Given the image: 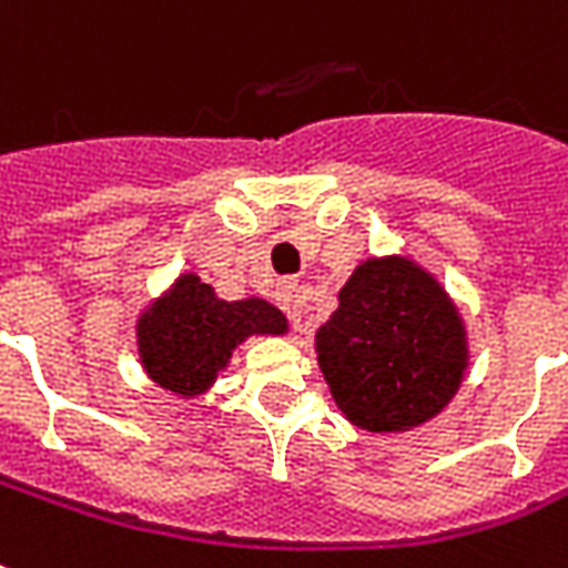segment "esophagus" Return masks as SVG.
I'll list each match as a JSON object with an SVG mask.
<instances>
[{
  "instance_id": "1",
  "label": "esophagus",
  "mask_w": 568,
  "mask_h": 568,
  "mask_svg": "<svg viewBox=\"0 0 568 568\" xmlns=\"http://www.w3.org/2000/svg\"><path fill=\"white\" fill-rule=\"evenodd\" d=\"M274 301L280 310H294V301H297V283H294V280H280L274 288Z\"/></svg>"
}]
</instances>
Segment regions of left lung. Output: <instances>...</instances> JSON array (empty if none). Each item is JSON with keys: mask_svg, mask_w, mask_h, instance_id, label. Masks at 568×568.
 Wrapping results in <instances>:
<instances>
[{"mask_svg": "<svg viewBox=\"0 0 568 568\" xmlns=\"http://www.w3.org/2000/svg\"><path fill=\"white\" fill-rule=\"evenodd\" d=\"M315 339L333 399L369 432H405L435 417L467 366L453 303L405 258L363 262Z\"/></svg>", "mask_w": 568, "mask_h": 568, "instance_id": "8db88e82", "label": "left lung"}]
</instances>
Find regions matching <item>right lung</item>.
Returning a JSON list of instances; mask_svg holds the SVG:
<instances>
[{
	"label": "right lung",
	"mask_w": 568,
	"mask_h": 568,
	"mask_svg": "<svg viewBox=\"0 0 568 568\" xmlns=\"http://www.w3.org/2000/svg\"><path fill=\"white\" fill-rule=\"evenodd\" d=\"M253 333H285L283 313L258 297L220 301L211 285L184 274L142 315L140 354L160 387L196 396Z\"/></svg>",
	"instance_id": "obj_1"
}]
</instances>
